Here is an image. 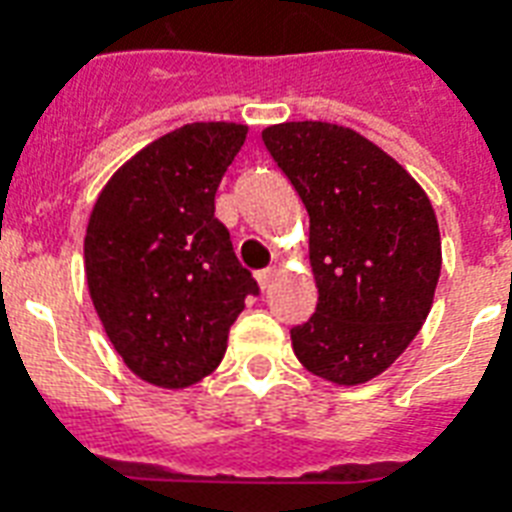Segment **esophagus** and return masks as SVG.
Returning <instances> with one entry per match:
<instances>
[{
	"label": "esophagus",
	"mask_w": 512,
	"mask_h": 512,
	"mask_svg": "<svg viewBox=\"0 0 512 512\" xmlns=\"http://www.w3.org/2000/svg\"><path fill=\"white\" fill-rule=\"evenodd\" d=\"M273 279H276V268H265V271L257 273V284H260V289H271Z\"/></svg>",
	"instance_id": "1"
}]
</instances>
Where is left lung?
Returning a JSON list of instances; mask_svg holds the SVG:
<instances>
[{"instance_id": "1", "label": "left lung", "mask_w": 512, "mask_h": 512, "mask_svg": "<svg viewBox=\"0 0 512 512\" xmlns=\"http://www.w3.org/2000/svg\"><path fill=\"white\" fill-rule=\"evenodd\" d=\"M263 143L311 217L319 303L292 329L300 364L335 385L382 374L428 319L441 276V233L401 164L350 127L284 122Z\"/></svg>"}]
</instances>
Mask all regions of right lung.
Here are the masks:
<instances>
[{
	"instance_id": "add662e5",
	"label": "right lung",
	"mask_w": 512,
	"mask_h": 512,
	"mask_svg": "<svg viewBox=\"0 0 512 512\" xmlns=\"http://www.w3.org/2000/svg\"><path fill=\"white\" fill-rule=\"evenodd\" d=\"M247 124L193 122L124 162L92 207L84 271L100 324L140 380L188 388L217 369L257 281L215 193Z\"/></svg>"
}]
</instances>
